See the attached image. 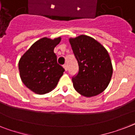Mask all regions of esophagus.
Returning <instances> with one entry per match:
<instances>
[{
    "label": "esophagus",
    "instance_id": "1",
    "mask_svg": "<svg viewBox=\"0 0 135 135\" xmlns=\"http://www.w3.org/2000/svg\"><path fill=\"white\" fill-rule=\"evenodd\" d=\"M63 67H64V70H65L66 71H67V70H68V66H67V64H64V65L63 66Z\"/></svg>",
    "mask_w": 135,
    "mask_h": 135
}]
</instances>
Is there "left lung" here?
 <instances>
[{"label":"left lung","instance_id":"left-lung-1","mask_svg":"<svg viewBox=\"0 0 135 135\" xmlns=\"http://www.w3.org/2000/svg\"><path fill=\"white\" fill-rule=\"evenodd\" d=\"M69 42L78 60L79 72L72 78L78 93L93 97L107 88L113 75V65L108 51L96 40L86 35L70 38Z\"/></svg>","mask_w":135,"mask_h":135}]
</instances>
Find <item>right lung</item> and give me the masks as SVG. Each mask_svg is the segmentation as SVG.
I'll return each instance as SVG.
<instances>
[{"instance_id": "add662e5", "label": "right lung", "mask_w": 135, "mask_h": 135, "mask_svg": "<svg viewBox=\"0 0 135 135\" xmlns=\"http://www.w3.org/2000/svg\"><path fill=\"white\" fill-rule=\"evenodd\" d=\"M61 37L38 40L22 55L18 62L20 76L29 89L38 95L54 90L64 69L57 64L54 48Z\"/></svg>"}]
</instances>
